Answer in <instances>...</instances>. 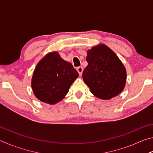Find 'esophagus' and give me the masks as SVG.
<instances>
[{"label": "esophagus", "mask_w": 153, "mask_h": 153, "mask_svg": "<svg viewBox=\"0 0 153 153\" xmlns=\"http://www.w3.org/2000/svg\"><path fill=\"white\" fill-rule=\"evenodd\" d=\"M77 71L79 73V76H81V75L82 74V72H83V67H78L77 68Z\"/></svg>", "instance_id": "esophagus-1"}]
</instances>
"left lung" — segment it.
Instances as JSON below:
<instances>
[{"instance_id": "8db88e82", "label": "left lung", "mask_w": 153, "mask_h": 153, "mask_svg": "<svg viewBox=\"0 0 153 153\" xmlns=\"http://www.w3.org/2000/svg\"><path fill=\"white\" fill-rule=\"evenodd\" d=\"M88 66L82 77L93 94L108 100L123 91L126 70L116 54L105 45L92 47L87 52Z\"/></svg>"}]
</instances>
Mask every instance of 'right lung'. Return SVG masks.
Here are the masks:
<instances>
[{
  "instance_id": "1",
  "label": "right lung",
  "mask_w": 153,
  "mask_h": 153,
  "mask_svg": "<svg viewBox=\"0 0 153 153\" xmlns=\"http://www.w3.org/2000/svg\"><path fill=\"white\" fill-rule=\"evenodd\" d=\"M78 76L71 63L63 60L57 52H52L36 65L32 79V88L40 101L54 105L63 99Z\"/></svg>"
}]
</instances>
